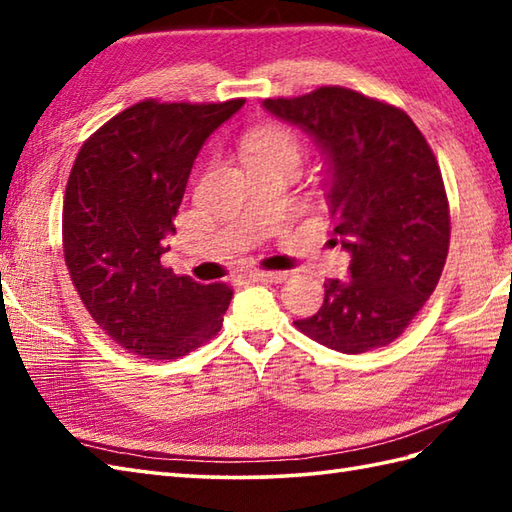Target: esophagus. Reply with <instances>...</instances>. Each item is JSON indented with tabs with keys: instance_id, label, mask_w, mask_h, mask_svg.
Masks as SVG:
<instances>
[{
	"instance_id": "esophagus-1",
	"label": "esophagus",
	"mask_w": 512,
	"mask_h": 512,
	"mask_svg": "<svg viewBox=\"0 0 512 512\" xmlns=\"http://www.w3.org/2000/svg\"><path fill=\"white\" fill-rule=\"evenodd\" d=\"M248 277L257 281H275V284H281V281L288 279V275L281 273V270H255V273H250Z\"/></svg>"
}]
</instances>
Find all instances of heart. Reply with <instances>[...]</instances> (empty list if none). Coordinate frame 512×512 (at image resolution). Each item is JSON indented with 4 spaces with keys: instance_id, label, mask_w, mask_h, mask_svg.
I'll return each mask as SVG.
<instances>
[{
    "instance_id": "heart-1",
    "label": "heart",
    "mask_w": 512,
    "mask_h": 512,
    "mask_svg": "<svg viewBox=\"0 0 512 512\" xmlns=\"http://www.w3.org/2000/svg\"><path fill=\"white\" fill-rule=\"evenodd\" d=\"M246 160H284L297 167L301 158V140L284 125H266L250 132L244 140Z\"/></svg>"
}]
</instances>
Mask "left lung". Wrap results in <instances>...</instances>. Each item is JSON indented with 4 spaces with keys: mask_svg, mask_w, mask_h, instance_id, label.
<instances>
[{
    "mask_svg": "<svg viewBox=\"0 0 512 512\" xmlns=\"http://www.w3.org/2000/svg\"><path fill=\"white\" fill-rule=\"evenodd\" d=\"M264 107L323 147L330 244L352 255V279H325L323 306L295 328L343 354L389 345L436 290L449 255V200L433 149L400 107L341 85Z\"/></svg>",
    "mask_w": 512,
    "mask_h": 512,
    "instance_id": "obj_1",
    "label": "left lung"
}]
</instances>
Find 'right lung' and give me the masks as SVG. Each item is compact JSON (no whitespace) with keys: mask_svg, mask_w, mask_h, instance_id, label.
<instances>
[{"mask_svg":"<svg viewBox=\"0 0 512 512\" xmlns=\"http://www.w3.org/2000/svg\"><path fill=\"white\" fill-rule=\"evenodd\" d=\"M244 99H145L85 140L63 195V257L85 308L127 352L171 361L222 330L228 284H198L160 262L193 160Z\"/></svg>","mask_w":512,"mask_h":512,"instance_id":"add662e5","label":"right lung"}]
</instances>
